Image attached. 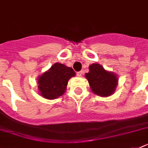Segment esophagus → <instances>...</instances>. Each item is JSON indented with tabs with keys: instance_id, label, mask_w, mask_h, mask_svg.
I'll list each match as a JSON object with an SVG mask.
<instances>
[{
	"instance_id": "34e87169",
	"label": "esophagus",
	"mask_w": 148,
	"mask_h": 148,
	"mask_svg": "<svg viewBox=\"0 0 148 148\" xmlns=\"http://www.w3.org/2000/svg\"><path fill=\"white\" fill-rule=\"evenodd\" d=\"M77 77H81V75H82V71H78L77 72Z\"/></svg>"
}]
</instances>
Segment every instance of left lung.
<instances>
[{"instance_id": "obj_1", "label": "left lung", "mask_w": 148, "mask_h": 148, "mask_svg": "<svg viewBox=\"0 0 148 148\" xmlns=\"http://www.w3.org/2000/svg\"><path fill=\"white\" fill-rule=\"evenodd\" d=\"M89 70L90 71L85 74V77L95 95L108 97L114 92L117 85V78L114 74L105 71L98 64H91Z\"/></svg>"}]
</instances>
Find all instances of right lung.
I'll return each mask as SVG.
<instances>
[{"mask_svg":"<svg viewBox=\"0 0 148 148\" xmlns=\"http://www.w3.org/2000/svg\"><path fill=\"white\" fill-rule=\"evenodd\" d=\"M75 75L71 67L56 63L38 78L40 95L46 99H55L65 92L68 80Z\"/></svg>","mask_w":148,"mask_h":148,"instance_id":"1","label":"right lung"}]
</instances>
